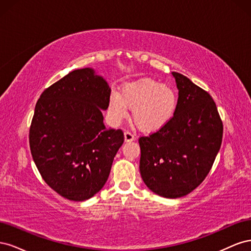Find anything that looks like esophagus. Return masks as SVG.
<instances>
[{"label":"esophagus","instance_id":"1","mask_svg":"<svg viewBox=\"0 0 251 251\" xmlns=\"http://www.w3.org/2000/svg\"><path fill=\"white\" fill-rule=\"evenodd\" d=\"M134 139H135V136H134L131 132H128V131L125 132V140H126V142H128V141H133Z\"/></svg>","mask_w":251,"mask_h":251}]
</instances>
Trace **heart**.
<instances>
[{
	"instance_id": "1",
	"label": "heart",
	"mask_w": 251,
	"mask_h": 251,
	"mask_svg": "<svg viewBox=\"0 0 251 251\" xmlns=\"http://www.w3.org/2000/svg\"><path fill=\"white\" fill-rule=\"evenodd\" d=\"M178 107L177 92L169 85L153 79H140L126 83L119 95L112 94L108 112L114 123L127 116L132 110V120L141 132L153 133L168 125Z\"/></svg>"
}]
</instances>
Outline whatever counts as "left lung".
<instances>
[{
    "label": "left lung",
    "mask_w": 251,
    "mask_h": 251,
    "mask_svg": "<svg viewBox=\"0 0 251 251\" xmlns=\"http://www.w3.org/2000/svg\"><path fill=\"white\" fill-rule=\"evenodd\" d=\"M178 107L170 123L140 136V174L164 198L192 193L206 178L222 143L223 123L212 97L184 75L173 72Z\"/></svg>",
    "instance_id": "obj_1"
}]
</instances>
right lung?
I'll return each mask as SVG.
<instances>
[{
  "label": "right lung",
  "instance_id": "right-lung-1",
  "mask_svg": "<svg viewBox=\"0 0 251 251\" xmlns=\"http://www.w3.org/2000/svg\"><path fill=\"white\" fill-rule=\"evenodd\" d=\"M111 89L90 68L67 74L44 91L29 128L31 155L44 181L58 195L83 201L102 188L123 130L105 128Z\"/></svg>",
  "mask_w": 251,
  "mask_h": 251
}]
</instances>
